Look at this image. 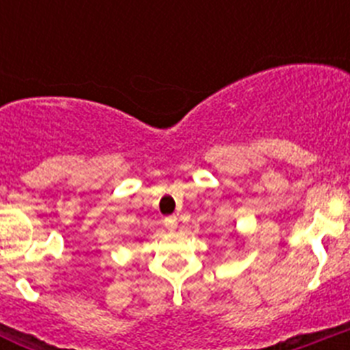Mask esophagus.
Listing matches in <instances>:
<instances>
[{
    "mask_svg": "<svg viewBox=\"0 0 350 350\" xmlns=\"http://www.w3.org/2000/svg\"><path fill=\"white\" fill-rule=\"evenodd\" d=\"M165 226L168 228V230H175L177 228V217H173V215H170V217H165Z\"/></svg>",
    "mask_w": 350,
    "mask_h": 350,
    "instance_id": "esophagus-1",
    "label": "esophagus"
}]
</instances>
